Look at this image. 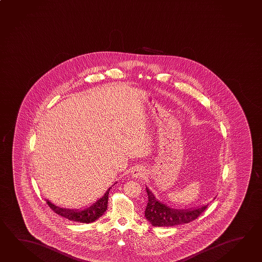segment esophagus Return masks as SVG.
Returning <instances> with one entry per match:
<instances>
[{
  "label": "esophagus",
  "mask_w": 262,
  "mask_h": 262,
  "mask_svg": "<svg viewBox=\"0 0 262 262\" xmlns=\"http://www.w3.org/2000/svg\"><path fill=\"white\" fill-rule=\"evenodd\" d=\"M131 174L135 179H141V178H143L144 174H145V169L142 166H136L131 171Z\"/></svg>",
  "instance_id": "esophagus-1"
}]
</instances>
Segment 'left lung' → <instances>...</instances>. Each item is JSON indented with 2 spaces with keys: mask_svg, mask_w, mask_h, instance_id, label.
<instances>
[{
  "mask_svg": "<svg viewBox=\"0 0 262 262\" xmlns=\"http://www.w3.org/2000/svg\"><path fill=\"white\" fill-rule=\"evenodd\" d=\"M146 190L149 201L146 206L145 216L154 227H169L189 223L190 221L196 220L207 207L206 205L202 207L188 210L173 209L156 200L154 195L151 193V191H149L148 188H146Z\"/></svg>",
  "mask_w": 262,
  "mask_h": 262,
  "instance_id": "1",
  "label": "left lung"
}]
</instances>
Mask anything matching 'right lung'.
I'll return each instance as SVG.
<instances>
[{"label": "right lung", "instance_id": "1", "mask_svg": "<svg viewBox=\"0 0 262 262\" xmlns=\"http://www.w3.org/2000/svg\"><path fill=\"white\" fill-rule=\"evenodd\" d=\"M110 190H111V188L106 191L105 194L103 195L102 198L97 201L94 205H91L86 209H82V210L63 209V208H59L56 205H53L48 200L47 201V203L52 210L55 211L57 215H61L69 221H76V222H81V223H91L93 221H97L98 217L101 216L104 214V212L107 210Z\"/></svg>", "mask_w": 262, "mask_h": 262}]
</instances>
